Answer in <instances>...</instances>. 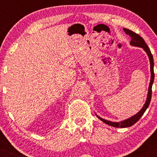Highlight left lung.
Listing matches in <instances>:
<instances>
[{
	"mask_svg": "<svg viewBox=\"0 0 157 157\" xmlns=\"http://www.w3.org/2000/svg\"><path fill=\"white\" fill-rule=\"evenodd\" d=\"M123 30L125 32L126 34H128L131 37V41H130V45L135 47H139V48H142L144 49L145 52L147 53L148 56H149V63H150V72H151V78H150V82H149V89H148V94H147V98L146 101H145V105H143V107L141 108V110L137 113V114L134 115L131 117L128 118L127 120H123V121L120 122H112L109 121V120H105V119H102L101 117L98 116V115L96 114V116H98V119L103 121L104 123H105L106 124L109 126H112V127H120V128H125V127H129L133 126L135 123L138 121L140 120V118L142 116V115L144 114V112L146 111V109H148L149 104H150L151 101V98H152V84H153V81H154V71H153V67H154V62H153V56H152V53H151V51L149 49V48L148 47V45H146V43L145 42L144 39L141 36L138 35V34H136L134 32L131 31L130 30L128 29L123 28Z\"/></svg>",
	"mask_w": 157,
	"mask_h": 157,
	"instance_id": "8db88e82",
	"label": "left lung"
}]
</instances>
